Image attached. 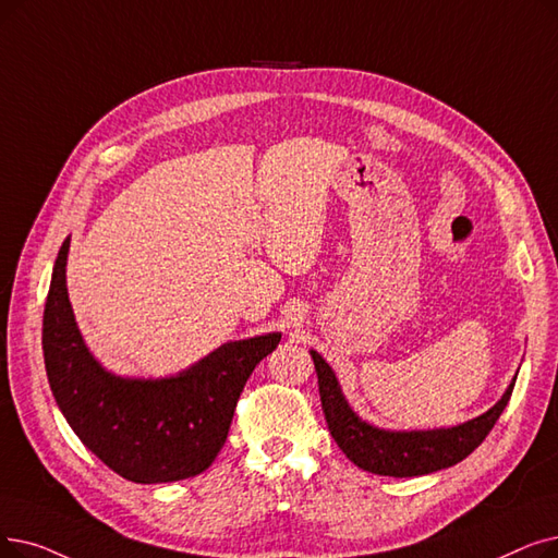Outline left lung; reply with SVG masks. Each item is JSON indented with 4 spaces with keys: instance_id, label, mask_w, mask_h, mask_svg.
I'll return each mask as SVG.
<instances>
[{
    "instance_id": "obj_1",
    "label": "left lung",
    "mask_w": 558,
    "mask_h": 558,
    "mask_svg": "<svg viewBox=\"0 0 558 558\" xmlns=\"http://www.w3.org/2000/svg\"><path fill=\"white\" fill-rule=\"evenodd\" d=\"M314 369L319 376V397L322 408L335 438L337 447L347 453L349 460L362 470L380 476H422L451 468L468 458L493 430L495 422L504 413V408L513 395L515 380L508 385L506 395L476 420H470L453 428L438 430H410L395 433L380 430L362 422L349 408L342 390L328 362L312 351Z\"/></svg>"
}]
</instances>
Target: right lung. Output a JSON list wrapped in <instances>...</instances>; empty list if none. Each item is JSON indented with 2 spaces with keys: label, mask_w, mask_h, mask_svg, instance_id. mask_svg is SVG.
Wrapping results in <instances>:
<instances>
[{
  "label": "right lung",
  "mask_w": 558,
  "mask_h": 558,
  "mask_svg": "<svg viewBox=\"0 0 558 558\" xmlns=\"http://www.w3.org/2000/svg\"><path fill=\"white\" fill-rule=\"evenodd\" d=\"M70 239L54 262L43 314L47 380L63 417L102 463L134 483L205 472L226 445L241 390L280 332L223 344L173 378L130 380L105 372L72 317L65 289Z\"/></svg>",
  "instance_id": "add662e5"
}]
</instances>
